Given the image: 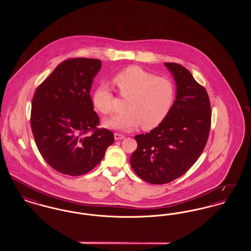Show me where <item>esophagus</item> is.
Wrapping results in <instances>:
<instances>
[{
	"label": "esophagus",
	"instance_id": "obj_1",
	"mask_svg": "<svg viewBox=\"0 0 251 251\" xmlns=\"http://www.w3.org/2000/svg\"><path fill=\"white\" fill-rule=\"evenodd\" d=\"M125 136L123 134H120V133H115V140H122L124 139Z\"/></svg>",
	"mask_w": 251,
	"mask_h": 251
}]
</instances>
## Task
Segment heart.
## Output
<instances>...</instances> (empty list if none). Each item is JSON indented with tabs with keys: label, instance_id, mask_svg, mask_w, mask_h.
<instances>
[{
	"label": "heart",
	"instance_id": "b5f03b06",
	"mask_svg": "<svg viewBox=\"0 0 251 251\" xmlns=\"http://www.w3.org/2000/svg\"><path fill=\"white\" fill-rule=\"evenodd\" d=\"M120 95L127 97L126 111L104 121V126L119 131L133 130L142 124L144 130H151L167 118L172 107L175 89L164 77L131 66L119 72L113 79ZM92 102L101 114L114 111V95L107 84L99 85L93 92Z\"/></svg>",
	"mask_w": 251,
	"mask_h": 251
}]
</instances>
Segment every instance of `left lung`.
I'll return each instance as SVG.
<instances>
[{
    "label": "left lung",
    "mask_w": 251,
    "mask_h": 251,
    "mask_svg": "<svg viewBox=\"0 0 251 251\" xmlns=\"http://www.w3.org/2000/svg\"><path fill=\"white\" fill-rule=\"evenodd\" d=\"M165 66L176 83V100L159 126L134 136L137 149L130 160L136 175L152 184L167 183L183 175L201 154L211 126L205 88L181 65Z\"/></svg>",
    "instance_id": "1"
}]
</instances>
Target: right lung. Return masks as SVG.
<instances>
[{
  "label": "right lung",
  "mask_w": 251,
  "mask_h": 251,
  "mask_svg": "<svg viewBox=\"0 0 251 251\" xmlns=\"http://www.w3.org/2000/svg\"><path fill=\"white\" fill-rule=\"evenodd\" d=\"M100 68V60H66L35 92L31 127L36 147L48 165L62 174L89 172L114 143L112 131L97 128L100 120L90 97Z\"/></svg>",
  "instance_id": "right-lung-1"
}]
</instances>
